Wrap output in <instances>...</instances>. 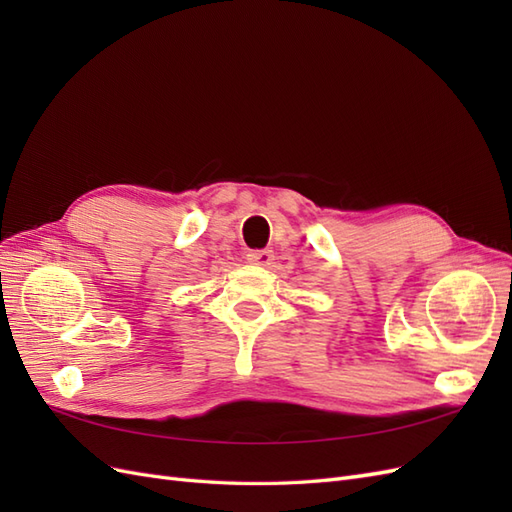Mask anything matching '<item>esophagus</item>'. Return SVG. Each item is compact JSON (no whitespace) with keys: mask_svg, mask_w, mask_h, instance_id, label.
Instances as JSON below:
<instances>
[{"mask_svg":"<svg viewBox=\"0 0 512 512\" xmlns=\"http://www.w3.org/2000/svg\"><path fill=\"white\" fill-rule=\"evenodd\" d=\"M273 250H252L247 252V262H252V265H258V267H269L273 265Z\"/></svg>","mask_w":512,"mask_h":512,"instance_id":"1","label":"esophagus"}]
</instances>
